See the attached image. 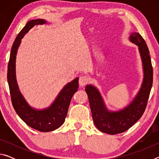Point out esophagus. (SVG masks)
Returning a JSON list of instances; mask_svg holds the SVG:
<instances>
[{
	"instance_id": "34e87169",
	"label": "esophagus",
	"mask_w": 159,
	"mask_h": 159,
	"mask_svg": "<svg viewBox=\"0 0 159 159\" xmlns=\"http://www.w3.org/2000/svg\"><path fill=\"white\" fill-rule=\"evenodd\" d=\"M89 78L87 76H81L79 78V84L81 86L85 85L88 82H89Z\"/></svg>"
}]
</instances>
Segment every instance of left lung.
Masks as SVG:
<instances>
[{
	"label": "left lung",
	"mask_w": 159,
	"mask_h": 159,
	"mask_svg": "<svg viewBox=\"0 0 159 159\" xmlns=\"http://www.w3.org/2000/svg\"><path fill=\"white\" fill-rule=\"evenodd\" d=\"M130 39L139 46L144 74L142 88L134 100L124 109L110 112L106 109L97 88L91 85L86 86L85 92L89 99L93 121L102 133L116 134L128 130L143 115L149 99L153 83V68L149 51L146 42L139 33L131 34Z\"/></svg>",
	"instance_id": "8db88e82"
}]
</instances>
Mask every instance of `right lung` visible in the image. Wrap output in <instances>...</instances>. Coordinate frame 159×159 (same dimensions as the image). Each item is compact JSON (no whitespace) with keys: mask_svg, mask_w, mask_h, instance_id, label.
Wrapping results in <instances>:
<instances>
[{"mask_svg":"<svg viewBox=\"0 0 159 159\" xmlns=\"http://www.w3.org/2000/svg\"><path fill=\"white\" fill-rule=\"evenodd\" d=\"M45 23L46 21L41 19L31 20L26 23V26L19 33L11 48L7 78L12 106L19 116L35 130L50 132L60 127L65 120L71 99L79 88V78L64 86L52 105L43 110H36L28 105L19 90L15 78L16 54L21 39L35 25Z\"/></svg>","mask_w":159,"mask_h":159,"instance_id":"add662e5","label":"right lung"}]
</instances>
